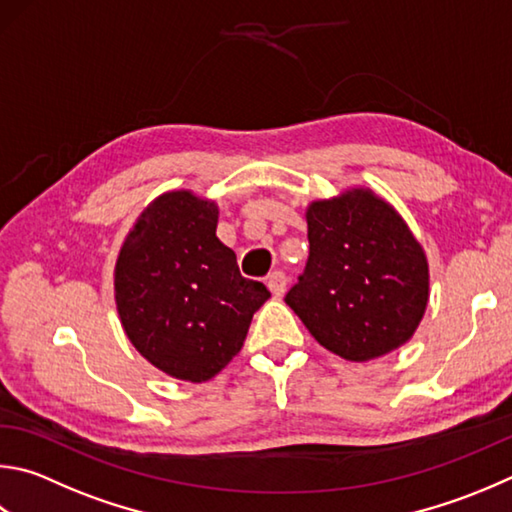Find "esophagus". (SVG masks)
I'll return each instance as SVG.
<instances>
[{
    "label": "esophagus",
    "instance_id": "esophagus-1",
    "mask_svg": "<svg viewBox=\"0 0 512 512\" xmlns=\"http://www.w3.org/2000/svg\"><path fill=\"white\" fill-rule=\"evenodd\" d=\"M286 275L282 273V271H273L271 275L266 277V284H268V288H271V293L275 295V297H282L284 295V291H286Z\"/></svg>",
    "mask_w": 512,
    "mask_h": 512
}]
</instances>
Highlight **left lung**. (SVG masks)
Returning <instances> with one entry per match:
<instances>
[{
	"instance_id": "8db88e82",
	"label": "left lung",
	"mask_w": 512,
	"mask_h": 512,
	"mask_svg": "<svg viewBox=\"0 0 512 512\" xmlns=\"http://www.w3.org/2000/svg\"><path fill=\"white\" fill-rule=\"evenodd\" d=\"M309 259L286 304L340 358L365 362L405 345L421 322L430 275L401 215L371 190L306 210Z\"/></svg>"
}]
</instances>
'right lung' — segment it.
I'll list each match as a JSON object with an SVG mask.
<instances>
[{"mask_svg": "<svg viewBox=\"0 0 512 512\" xmlns=\"http://www.w3.org/2000/svg\"><path fill=\"white\" fill-rule=\"evenodd\" d=\"M215 201L165 192L138 217L120 248L114 288L136 351L167 376L203 383L244 347L253 313L271 293L241 277L217 237Z\"/></svg>", "mask_w": 512, "mask_h": 512, "instance_id": "1", "label": "right lung"}]
</instances>
